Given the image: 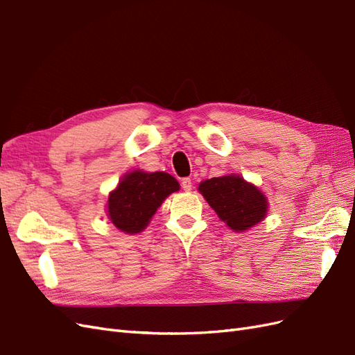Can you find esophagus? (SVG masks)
<instances>
[{
    "label": "esophagus",
    "instance_id": "1",
    "mask_svg": "<svg viewBox=\"0 0 355 355\" xmlns=\"http://www.w3.org/2000/svg\"><path fill=\"white\" fill-rule=\"evenodd\" d=\"M182 189H184V191H191L192 189V180L189 178L182 179Z\"/></svg>",
    "mask_w": 355,
    "mask_h": 355
}]
</instances>
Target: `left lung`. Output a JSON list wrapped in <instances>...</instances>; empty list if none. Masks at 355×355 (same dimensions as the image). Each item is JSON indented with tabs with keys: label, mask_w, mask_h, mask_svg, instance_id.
Listing matches in <instances>:
<instances>
[{
	"label": "left lung",
	"mask_w": 355,
	"mask_h": 355,
	"mask_svg": "<svg viewBox=\"0 0 355 355\" xmlns=\"http://www.w3.org/2000/svg\"><path fill=\"white\" fill-rule=\"evenodd\" d=\"M198 189L218 216L234 231L252 228L266 214L265 196L237 175L204 180Z\"/></svg>",
	"instance_id": "obj_1"
}]
</instances>
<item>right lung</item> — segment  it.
I'll list each match as a JSON object with an SVG mask.
<instances>
[{"instance_id":"obj_1","label":"right lung","mask_w":355,"mask_h":355,"mask_svg":"<svg viewBox=\"0 0 355 355\" xmlns=\"http://www.w3.org/2000/svg\"><path fill=\"white\" fill-rule=\"evenodd\" d=\"M179 189L178 180L164 171L125 175L108 198V216L115 227L127 234L141 232L161 202Z\"/></svg>"}]
</instances>
